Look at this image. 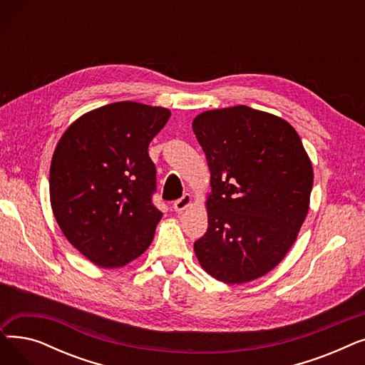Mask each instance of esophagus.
<instances>
[{
  "label": "esophagus",
  "instance_id": "obj_1",
  "mask_svg": "<svg viewBox=\"0 0 365 365\" xmlns=\"http://www.w3.org/2000/svg\"><path fill=\"white\" fill-rule=\"evenodd\" d=\"M190 204H192V197H190L189 194H185L180 200L175 201V204H173V208H175V212L182 213L183 210H186Z\"/></svg>",
  "mask_w": 365,
  "mask_h": 365
}]
</instances>
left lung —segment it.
I'll list each match as a JSON object with an SVG mask.
<instances>
[{
    "instance_id": "8db88e82",
    "label": "left lung",
    "mask_w": 365,
    "mask_h": 365,
    "mask_svg": "<svg viewBox=\"0 0 365 365\" xmlns=\"http://www.w3.org/2000/svg\"><path fill=\"white\" fill-rule=\"evenodd\" d=\"M192 130L210 168L202 269L226 284L255 281L289 253L309 212L312 163L297 131L244 105L205 110Z\"/></svg>"
}]
</instances>
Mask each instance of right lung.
Segmentation results:
<instances>
[{"label":"right lung","mask_w":365,"mask_h":365,"mask_svg":"<svg viewBox=\"0 0 365 365\" xmlns=\"http://www.w3.org/2000/svg\"><path fill=\"white\" fill-rule=\"evenodd\" d=\"M167 108L117 102L75 120L50 165V202L66 240L91 263L121 267L150 245L163 213L152 204L157 170L148 146Z\"/></svg>","instance_id":"1"}]
</instances>
